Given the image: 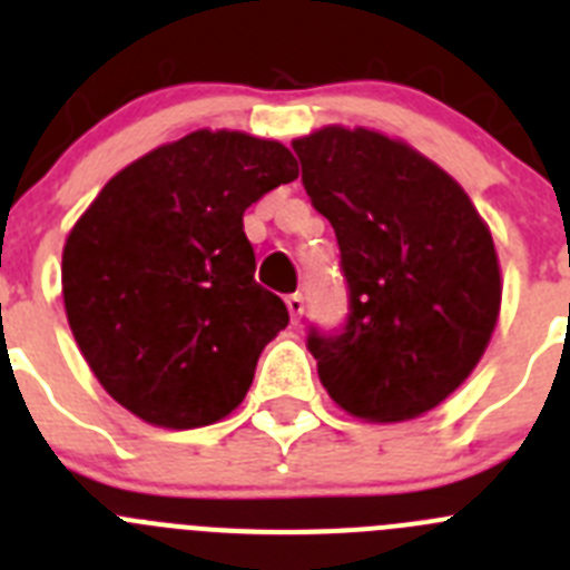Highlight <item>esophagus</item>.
<instances>
[{"mask_svg": "<svg viewBox=\"0 0 570 570\" xmlns=\"http://www.w3.org/2000/svg\"><path fill=\"white\" fill-rule=\"evenodd\" d=\"M286 309H289L292 323L301 321V315H304V297H301V295H289V297H286Z\"/></svg>", "mask_w": 570, "mask_h": 570, "instance_id": "esophagus-1", "label": "esophagus"}]
</instances>
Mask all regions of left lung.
Segmentation results:
<instances>
[{
    "label": "left lung",
    "mask_w": 570,
    "mask_h": 570,
    "mask_svg": "<svg viewBox=\"0 0 570 570\" xmlns=\"http://www.w3.org/2000/svg\"><path fill=\"white\" fill-rule=\"evenodd\" d=\"M348 284L343 332L306 346L343 412L400 423L474 372L500 315V261L465 189L406 141L332 125L292 141Z\"/></svg>",
    "instance_id": "1"
}]
</instances>
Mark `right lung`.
Instances as JSON below:
<instances>
[{"label":"right lung","instance_id":"1","mask_svg":"<svg viewBox=\"0 0 570 570\" xmlns=\"http://www.w3.org/2000/svg\"><path fill=\"white\" fill-rule=\"evenodd\" d=\"M297 178L281 141L196 130L127 164L61 253V295L87 366L161 429L227 417L264 346L289 323L255 284L244 209Z\"/></svg>","mask_w":570,"mask_h":570}]
</instances>
